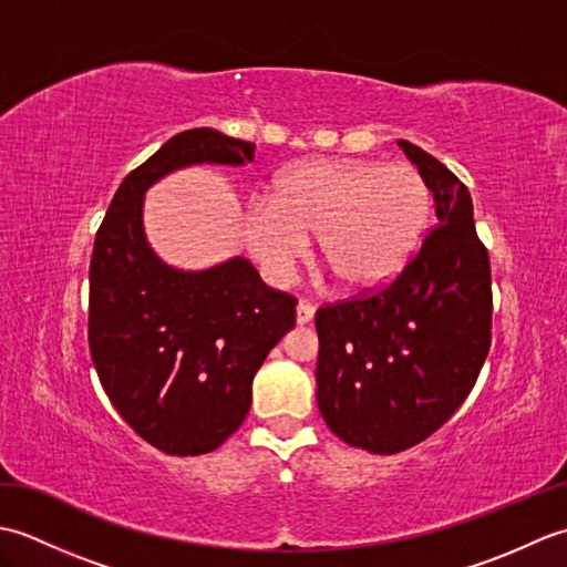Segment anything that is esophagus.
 I'll return each mask as SVG.
<instances>
[{
    "label": "esophagus",
    "mask_w": 567,
    "mask_h": 567,
    "mask_svg": "<svg viewBox=\"0 0 567 567\" xmlns=\"http://www.w3.org/2000/svg\"><path fill=\"white\" fill-rule=\"evenodd\" d=\"M315 315H317V307L311 305V302H307V299H299V305H297V323H309L311 319H315Z\"/></svg>",
    "instance_id": "esophagus-1"
}]
</instances>
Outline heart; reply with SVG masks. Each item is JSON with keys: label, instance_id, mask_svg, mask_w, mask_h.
Returning <instances> with one entry per match:
<instances>
[{"label": "heart", "instance_id": "1", "mask_svg": "<svg viewBox=\"0 0 567 567\" xmlns=\"http://www.w3.org/2000/svg\"><path fill=\"white\" fill-rule=\"evenodd\" d=\"M431 189L416 167L363 161H307L277 177L270 199L244 214V236L272 280H290L319 240L321 260L346 292L390 282L424 238Z\"/></svg>", "mask_w": 567, "mask_h": 567}]
</instances>
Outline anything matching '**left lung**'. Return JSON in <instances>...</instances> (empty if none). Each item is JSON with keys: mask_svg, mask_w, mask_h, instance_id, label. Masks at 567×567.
<instances>
[{"mask_svg": "<svg viewBox=\"0 0 567 567\" xmlns=\"http://www.w3.org/2000/svg\"><path fill=\"white\" fill-rule=\"evenodd\" d=\"M439 226L375 295L317 311V404L355 449L392 455L429 439L473 390L492 341L489 256L473 199L449 167L400 141Z\"/></svg>", "mask_w": 567, "mask_h": 567, "instance_id": "left-lung-1", "label": "left lung"}]
</instances>
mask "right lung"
Returning a JSON list of instances; mask_svg holds the SVG:
<instances>
[{"label": "right lung", "mask_w": 567, "mask_h": 567, "mask_svg": "<svg viewBox=\"0 0 567 567\" xmlns=\"http://www.w3.org/2000/svg\"><path fill=\"white\" fill-rule=\"evenodd\" d=\"M256 143L189 128L131 171L106 209L90 262V353L114 409L167 455H202L231 436L250 384L295 327L292 295L246 258L177 270L143 231L146 189L189 165H246Z\"/></svg>", "instance_id": "right-lung-1"}]
</instances>
